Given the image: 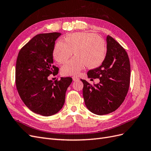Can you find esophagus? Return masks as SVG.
Masks as SVG:
<instances>
[{
  "mask_svg": "<svg viewBox=\"0 0 151 151\" xmlns=\"http://www.w3.org/2000/svg\"><path fill=\"white\" fill-rule=\"evenodd\" d=\"M72 80H73V81H79V79L78 78V77H72Z\"/></svg>",
  "mask_w": 151,
  "mask_h": 151,
  "instance_id": "1",
  "label": "esophagus"
}]
</instances>
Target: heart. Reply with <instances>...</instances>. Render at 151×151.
<instances>
[{
  "instance_id": "obj_1",
  "label": "heart",
  "mask_w": 151,
  "mask_h": 151,
  "mask_svg": "<svg viewBox=\"0 0 151 151\" xmlns=\"http://www.w3.org/2000/svg\"><path fill=\"white\" fill-rule=\"evenodd\" d=\"M65 42L58 41L55 45L53 57L60 63L65 62L74 53L76 56L62 67L64 76H76L86 65L96 68L101 64L106 55L103 38L91 33H76L65 36Z\"/></svg>"
}]
</instances>
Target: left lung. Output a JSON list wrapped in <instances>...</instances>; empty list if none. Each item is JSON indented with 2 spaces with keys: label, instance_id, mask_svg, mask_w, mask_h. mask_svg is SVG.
I'll list each match as a JSON object with an SVG mask.
<instances>
[{
  "label": "left lung",
  "instance_id": "obj_1",
  "mask_svg": "<svg viewBox=\"0 0 151 151\" xmlns=\"http://www.w3.org/2000/svg\"><path fill=\"white\" fill-rule=\"evenodd\" d=\"M107 52L101 66L88 72V78L99 79V84H90L81 79L86 107L98 115L115 111L125 100L130 86V64L125 49L108 35Z\"/></svg>",
  "mask_w": 151,
  "mask_h": 151
}]
</instances>
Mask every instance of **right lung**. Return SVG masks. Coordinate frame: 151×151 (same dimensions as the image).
I'll list each match as a JSON object with an SVG mask.
<instances>
[{"label":"right lung","mask_w":151,"mask_h":151,"mask_svg":"<svg viewBox=\"0 0 151 151\" xmlns=\"http://www.w3.org/2000/svg\"><path fill=\"white\" fill-rule=\"evenodd\" d=\"M60 33L36 35L18 53L16 65V84L22 101L30 110L48 116L60 110L70 77L48 80L50 74H58L53 65V52Z\"/></svg>","instance_id":"right-lung-1"}]
</instances>
